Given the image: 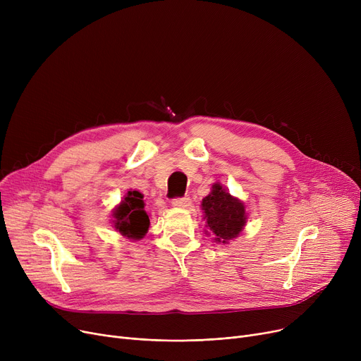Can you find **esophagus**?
<instances>
[{"label": "esophagus", "instance_id": "1", "mask_svg": "<svg viewBox=\"0 0 361 361\" xmlns=\"http://www.w3.org/2000/svg\"><path fill=\"white\" fill-rule=\"evenodd\" d=\"M171 204H173L174 207H181V209H183V207H188V206H190L192 204V200H190V197H180V199H174L173 202H171Z\"/></svg>", "mask_w": 361, "mask_h": 361}]
</instances>
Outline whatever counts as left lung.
<instances>
[{
    "instance_id": "8db88e82",
    "label": "left lung",
    "mask_w": 361,
    "mask_h": 361,
    "mask_svg": "<svg viewBox=\"0 0 361 361\" xmlns=\"http://www.w3.org/2000/svg\"><path fill=\"white\" fill-rule=\"evenodd\" d=\"M200 207L206 219L204 233L212 234L214 240L222 244L237 238L249 219L244 202L233 196L221 183L212 185L211 193L202 199Z\"/></svg>"
}]
</instances>
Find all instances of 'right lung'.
Listing matches in <instances>:
<instances>
[{
    "label": "right lung",
    "instance_id": "right-lung-1",
    "mask_svg": "<svg viewBox=\"0 0 361 361\" xmlns=\"http://www.w3.org/2000/svg\"><path fill=\"white\" fill-rule=\"evenodd\" d=\"M145 206L143 195L130 188L123 196L121 202L112 209V228L133 241L143 238L150 224Z\"/></svg>",
    "mask_w": 361,
    "mask_h": 361
}]
</instances>
